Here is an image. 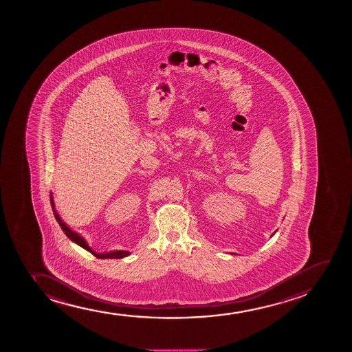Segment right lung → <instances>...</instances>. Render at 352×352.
Masks as SVG:
<instances>
[{"mask_svg": "<svg viewBox=\"0 0 352 352\" xmlns=\"http://www.w3.org/2000/svg\"><path fill=\"white\" fill-rule=\"evenodd\" d=\"M50 203H52V208H53L54 216H55L57 223H58L60 226H61L62 230L65 231V234L68 236V239H72L73 242L76 243V244H78L80 247L83 248L85 250L91 252V254H93L95 257H97V258H123V257H126V256L129 255V251L116 250L110 251V252H107V254H97L95 251L91 250L89 245H88L87 242H85V239H82L80 234H76V232H74L73 230H70L68 226H65V222L60 219V216H58L56 210H55V208H54L53 196H52V195H50Z\"/></svg>", "mask_w": 352, "mask_h": 352, "instance_id": "obj_1", "label": "right lung"}]
</instances>
